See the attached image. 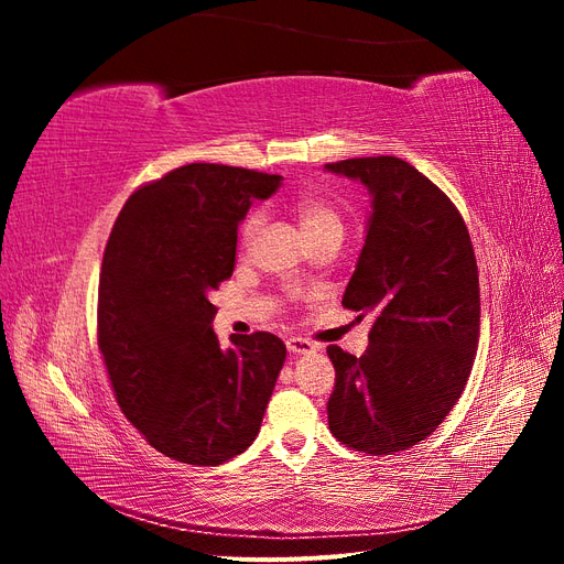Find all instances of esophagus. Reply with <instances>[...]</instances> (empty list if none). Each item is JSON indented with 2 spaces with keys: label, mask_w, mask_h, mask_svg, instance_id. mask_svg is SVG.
I'll use <instances>...</instances> for the list:
<instances>
[{
  "label": "esophagus",
  "mask_w": 564,
  "mask_h": 564,
  "mask_svg": "<svg viewBox=\"0 0 564 564\" xmlns=\"http://www.w3.org/2000/svg\"><path fill=\"white\" fill-rule=\"evenodd\" d=\"M286 350L292 355H308V352H315V344H311L308 338L292 336V338H286Z\"/></svg>",
  "instance_id": "34e87169"
}]
</instances>
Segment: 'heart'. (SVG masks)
<instances>
[{"label":"heart","mask_w":564,"mask_h":564,"mask_svg":"<svg viewBox=\"0 0 564 564\" xmlns=\"http://www.w3.org/2000/svg\"><path fill=\"white\" fill-rule=\"evenodd\" d=\"M294 214L299 218V226L303 235L315 237L329 230H344V220H340L336 202L319 191H303L294 199ZM256 230H259V216H251L242 228V242L249 245L253 240Z\"/></svg>","instance_id":"obj_1"}]
</instances>
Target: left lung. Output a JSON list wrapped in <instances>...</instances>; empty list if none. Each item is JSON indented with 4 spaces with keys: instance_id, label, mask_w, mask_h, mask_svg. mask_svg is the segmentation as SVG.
<instances>
[{
    "instance_id": "8db88e82",
    "label": "left lung",
    "mask_w": 564,
    "mask_h": 564,
    "mask_svg": "<svg viewBox=\"0 0 564 564\" xmlns=\"http://www.w3.org/2000/svg\"><path fill=\"white\" fill-rule=\"evenodd\" d=\"M324 169L371 197L344 305L377 313L362 357L327 348L336 369L329 431L357 452H402L445 421L470 377L480 336L470 235L449 197L400 158Z\"/></svg>"
}]
</instances>
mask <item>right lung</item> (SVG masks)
<instances>
[{
	"label": "right lung",
	"instance_id": "obj_1",
	"mask_svg": "<svg viewBox=\"0 0 564 564\" xmlns=\"http://www.w3.org/2000/svg\"><path fill=\"white\" fill-rule=\"evenodd\" d=\"M282 176L185 164L119 212L98 284V348L127 419L181 464L218 466L259 435L286 357L275 334L218 344L212 294L232 275L237 228Z\"/></svg>",
	"mask_w": 564,
	"mask_h": 564
}]
</instances>
